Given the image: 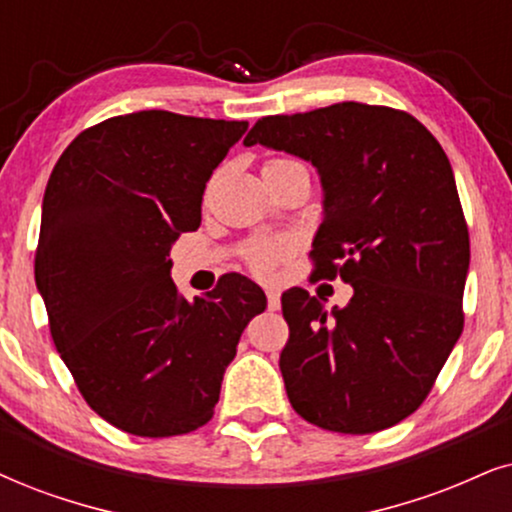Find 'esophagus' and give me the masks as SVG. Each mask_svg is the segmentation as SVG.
I'll return each instance as SVG.
<instances>
[{"label":"esophagus","mask_w":512,"mask_h":512,"mask_svg":"<svg viewBox=\"0 0 512 512\" xmlns=\"http://www.w3.org/2000/svg\"><path fill=\"white\" fill-rule=\"evenodd\" d=\"M267 307H269V312H276V309L281 307V297H278L274 288L267 290Z\"/></svg>","instance_id":"34e87169"}]
</instances>
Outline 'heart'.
<instances>
[{
	"label": "heart",
	"instance_id": "heart-1",
	"mask_svg": "<svg viewBox=\"0 0 512 512\" xmlns=\"http://www.w3.org/2000/svg\"><path fill=\"white\" fill-rule=\"evenodd\" d=\"M274 163H288V160H271L267 165H274ZM283 250H286V245L283 243H260L255 245V248L250 250V264L252 269L260 271V274H267V271L274 267V262L278 257L283 255Z\"/></svg>",
	"mask_w": 512,
	"mask_h": 512
}]
</instances>
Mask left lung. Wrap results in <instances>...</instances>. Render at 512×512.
Wrapping results in <instances>:
<instances>
[{"label": "left lung", "instance_id": "1", "mask_svg": "<svg viewBox=\"0 0 512 512\" xmlns=\"http://www.w3.org/2000/svg\"><path fill=\"white\" fill-rule=\"evenodd\" d=\"M243 144L316 167L314 274L354 288L331 312L302 288L283 293L290 404L323 430L392 428L423 404L463 331L470 238L449 158L413 115L357 101L269 115Z\"/></svg>", "mask_w": 512, "mask_h": 512}]
</instances>
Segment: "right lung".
Masks as SVG:
<instances>
[{
	"instance_id": "right-lung-1",
	"label": "right lung",
	"mask_w": 512,
	"mask_h": 512,
	"mask_svg": "<svg viewBox=\"0 0 512 512\" xmlns=\"http://www.w3.org/2000/svg\"><path fill=\"white\" fill-rule=\"evenodd\" d=\"M248 122L139 111L77 134L42 203L35 281L54 345L87 404L139 437L198 430L264 290L241 274L193 302L170 248Z\"/></svg>"
}]
</instances>
